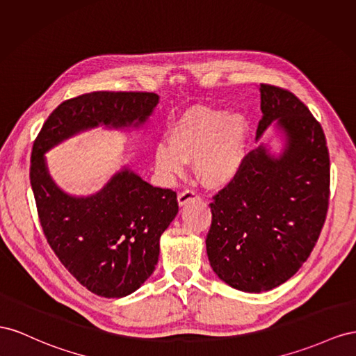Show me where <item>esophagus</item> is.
Listing matches in <instances>:
<instances>
[{"instance_id":"1","label":"esophagus","mask_w":356,"mask_h":356,"mask_svg":"<svg viewBox=\"0 0 356 356\" xmlns=\"http://www.w3.org/2000/svg\"><path fill=\"white\" fill-rule=\"evenodd\" d=\"M195 198H200V195L197 194V191L192 189V188H188V189H185V191H181L180 194H179V197H177L180 206H184V204H186L188 201L195 200Z\"/></svg>"}]
</instances>
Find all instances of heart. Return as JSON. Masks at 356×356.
Here are the masks:
<instances>
[{"mask_svg":"<svg viewBox=\"0 0 356 356\" xmlns=\"http://www.w3.org/2000/svg\"><path fill=\"white\" fill-rule=\"evenodd\" d=\"M248 140V122L241 115L192 107L167 131V143L154 149V162L162 176L181 175L185 162H195L202 184L218 188L229 184L241 167Z\"/></svg>","mask_w":356,"mask_h":356,"instance_id":"heart-1","label":"heart"}]
</instances>
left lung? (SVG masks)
<instances>
[{
  "label": "left lung",
  "mask_w": 356,
  "mask_h": 356,
  "mask_svg": "<svg viewBox=\"0 0 356 356\" xmlns=\"http://www.w3.org/2000/svg\"><path fill=\"white\" fill-rule=\"evenodd\" d=\"M259 86L257 136L277 119L286 149L273 158L259 146L243 158L237 176L213 195L206 238L213 271L245 292L270 291L301 268L330 204V152L321 124L291 90Z\"/></svg>",
  "instance_id": "obj_1"
}]
</instances>
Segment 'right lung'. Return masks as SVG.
<instances>
[{
  "label": "right lung",
  "mask_w": 356,
  "mask_h": 356,
  "mask_svg": "<svg viewBox=\"0 0 356 356\" xmlns=\"http://www.w3.org/2000/svg\"><path fill=\"white\" fill-rule=\"evenodd\" d=\"M158 98L154 92L97 90L65 99L34 141L29 180L44 237L71 276L99 297H125L154 273L159 237L179 211L177 195L124 170L94 197H68L50 180L43 154L99 124L138 125Z\"/></svg>",
  "instance_id": "add662e5"
}]
</instances>
